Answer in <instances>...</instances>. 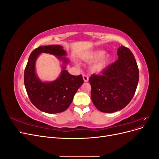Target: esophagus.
Listing matches in <instances>:
<instances>
[{"label":"esophagus","instance_id":"34e87169","mask_svg":"<svg viewBox=\"0 0 159 159\" xmlns=\"http://www.w3.org/2000/svg\"><path fill=\"white\" fill-rule=\"evenodd\" d=\"M83 79L85 82H87V81H88L89 80V77L86 75H83Z\"/></svg>","mask_w":159,"mask_h":159}]
</instances>
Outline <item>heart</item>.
I'll list each match as a JSON object with an SVG mask.
<instances>
[{
    "label": "heart",
    "mask_w": 159,
    "mask_h": 159,
    "mask_svg": "<svg viewBox=\"0 0 159 159\" xmlns=\"http://www.w3.org/2000/svg\"><path fill=\"white\" fill-rule=\"evenodd\" d=\"M103 50L96 51L91 54L88 59L89 60H95L92 66V68L95 71H101L106 68L110 61V56L108 54H104Z\"/></svg>",
    "instance_id": "1"
}]
</instances>
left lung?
<instances>
[{
	"label": "left lung",
	"instance_id": "1",
	"mask_svg": "<svg viewBox=\"0 0 159 159\" xmlns=\"http://www.w3.org/2000/svg\"><path fill=\"white\" fill-rule=\"evenodd\" d=\"M117 55L118 60L102 74H93L89 79L92 102L103 113L116 112L126 107L133 99L139 82V68L131 50L121 46Z\"/></svg>",
	"mask_w": 159,
	"mask_h": 159
}]
</instances>
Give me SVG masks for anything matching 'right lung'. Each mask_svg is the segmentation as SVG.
<instances>
[{
    "mask_svg": "<svg viewBox=\"0 0 159 159\" xmlns=\"http://www.w3.org/2000/svg\"><path fill=\"white\" fill-rule=\"evenodd\" d=\"M41 53H49L63 60H68L65 56L66 52L60 45L40 46L32 52L25 70L24 81L30 102L39 110L48 113H58L68 109L74 96L83 84L82 75H72L62 66L61 73L57 80L52 82H42L35 72L37 57Z\"/></svg>",
    "mask_w": 159,
    "mask_h": 159,
    "instance_id": "right-lung-1",
    "label": "right lung"
}]
</instances>
